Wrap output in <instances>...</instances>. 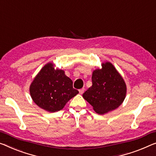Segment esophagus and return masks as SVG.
Returning a JSON list of instances; mask_svg holds the SVG:
<instances>
[{"mask_svg": "<svg viewBox=\"0 0 156 156\" xmlns=\"http://www.w3.org/2000/svg\"><path fill=\"white\" fill-rule=\"evenodd\" d=\"M84 91H85L84 88H82V89L79 90V93H80V94H83V92H84Z\"/></svg>", "mask_w": 156, "mask_h": 156, "instance_id": "esophagus-1", "label": "esophagus"}]
</instances>
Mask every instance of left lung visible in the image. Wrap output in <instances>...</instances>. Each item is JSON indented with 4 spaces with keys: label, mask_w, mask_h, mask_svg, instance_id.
Instances as JSON below:
<instances>
[{
    "label": "left lung",
    "mask_w": 156,
    "mask_h": 156,
    "mask_svg": "<svg viewBox=\"0 0 156 156\" xmlns=\"http://www.w3.org/2000/svg\"><path fill=\"white\" fill-rule=\"evenodd\" d=\"M92 85L83 97L99 114L115 110L126 95V85L122 76L110 62L102 64L101 69L93 71Z\"/></svg>",
    "instance_id": "left-lung-1"
}]
</instances>
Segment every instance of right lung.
<instances>
[{
    "label": "right lung",
    "instance_id": "1",
    "mask_svg": "<svg viewBox=\"0 0 156 156\" xmlns=\"http://www.w3.org/2000/svg\"><path fill=\"white\" fill-rule=\"evenodd\" d=\"M30 94L39 107L52 113L63 108L78 91L73 87V81L63 70H55L53 64L48 63L34 78Z\"/></svg>",
    "mask_w": 156,
    "mask_h": 156
}]
</instances>
